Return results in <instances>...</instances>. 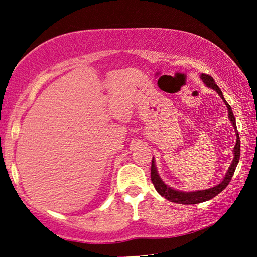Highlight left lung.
Listing matches in <instances>:
<instances>
[{
  "instance_id": "8db88e82",
  "label": "left lung",
  "mask_w": 257,
  "mask_h": 257,
  "mask_svg": "<svg viewBox=\"0 0 257 257\" xmlns=\"http://www.w3.org/2000/svg\"><path fill=\"white\" fill-rule=\"evenodd\" d=\"M201 78L204 80V82H205L207 87H210V88L214 89L215 92L220 95V97L223 99L225 105H227L228 113H229V119L232 122L233 127H234V129H236V133H237V142H236V145H234V147H233L234 158L232 160V163L230 164L229 170L227 172V175H225L223 181H221L219 185L213 187V188L206 189V190L193 191V193H184V191H179V190H175V189L170 188V187H168L162 180H161V178L158 175V171H156V168H155V164H154V159H152L151 180H152V182H153L154 188L156 189V191H158L161 196L167 198L168 201L173 202V203H178V204H187V205H188V204H198V203H202V202H206V201H208V199L215 197L217 194H220L221 191H222L225 188V187L229 185V182L231 181V178L233 176L234 170H236L237 164L239 162V158H240V139H239V134H238V130H237V127H236V119H234V116H233L231 107H230L229 104L225 102V99H224L223 95H222V92H221L219 86L215 84L214 79H213L211 76L203 73Z\"/></svg>"
}]
</instances>
